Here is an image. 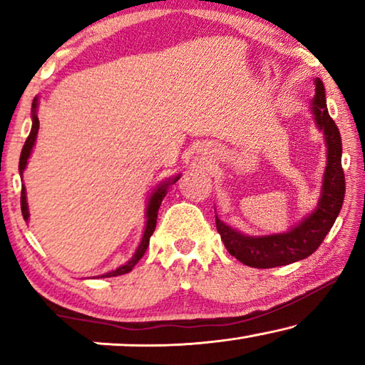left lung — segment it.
Segmentation results:
<instances>
[{"instance_id":"left-lung-1","label":"left lung","mask_w":365,"mask_h":365,"mask_svg":"<svg viewBox=\"0 0 365 365\" xmlns=\"http://www.w3.org/2000/svg\"><path fill=\"white\" fill-rule=\"evenodd\" d=\"M314 83H316V94L311 103V111L317 128L324 133L327 146V166L324 173L321 199H319L317 207L291 231L269 234V236H246L224 224L216 216V227L221 234L224 246L231 256L246 266L271 269L309 257L321 246L341 212L344 194H346L341 133L334 119L329 116L326 89L322 81L317 78Z\"/></svg>"}]
</instances>
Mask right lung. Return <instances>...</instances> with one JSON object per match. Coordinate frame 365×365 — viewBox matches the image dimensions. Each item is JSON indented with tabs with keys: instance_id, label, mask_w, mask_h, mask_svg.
Wrapping results in <instances>:
<instances>
[{
	"instance_id": "1",
	"label": "right lung",
	"mask_w": 365,
	"mask_h": 365,
	"mask_svg": "<svg viewBox=\"0 0 365 365\" xmlns=\"http://www.w3.org/2000/svg\"><path fill=\"white\" fill-rule=\"evenodd\" d=\"M36 111H38V98H34L33 99V104H31L33 126H31V131H29V136L26 139V143H24V146H23L21 156H19V174H21V178H23L24 168H26V164H28V159H29V156H31L34 143H36L38 129H39V119H38ZM179 178H181V176H179V174H178V176H174L171 179H168V181L158 184V187L154 189L153 194H151V197H149V201H148V207H146V227H144L143 239H141V242H139V246L136 249V252H134V256L129 259L126 264L119 266L116 271L103 274L101 277H114V276H121V274H126V272L131 271V269L138 264L139 259L144 256V252H146V249L149 246V237L153 236L154 229H156L159 206H161L163 199H164V196H166L168 187L171 186V184L176 182ZM21 212H23L24 221H28V219H29V211H28V201H26V187H24V186H21Z\"/></svg>"
}]
</instances>
